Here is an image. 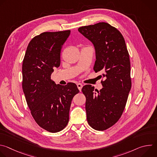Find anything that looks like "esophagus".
<instances>
[{"label":"esophagus","mask_w":157,"mask_h":157,"mask_svg":"<svg viewBox=\"0 0 157 157\" xmlns=\"http://www.w3.org/2000/svg\"><path fill=\"white\" fill-rule=\"evenodd\" d=\"M77 86H78V88L79 90L81 91V89H82V86H83V85H82L81 83H78V84H77Z\"/></svg>","instance_id":"obj_1"}]
</instances>
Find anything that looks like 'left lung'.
I'll use <instances>...</instances> for the list:
<instances>
[{"mask_svg": "<svg viewBox=\"0 0 157 157\" xmlns=\"http://www.w3.org/2000/svg\"><path fill=\"white\" fill-rule=\"evenodd\" d=\"M78 31L94 44V70L102 73L105 79L100 91L90 84L82 88L87 121L93 128L105 130L119 121L126 105L132 85L129 54L121 33L105 22L81 27Z\"/></svg>", "mask_w": 157, "mask_h": 157, "instance_id": "left-lung-1", "label": "left lung"}]
</instances>
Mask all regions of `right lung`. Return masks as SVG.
<instances>
[{
  "label": "right lung",
  "instance_id": "add662e5",
  "mask_svg": "<svg viewBox=\"0 0 157 157\" xmlns=\"http://www.w3.org/2000/svg\"><path fill=\"white\" fill-rule=\"evenodd\" d=\"M71 30L43 32L27 47L22 64V88L37 124L50 132L62 130L69 122L71 101L79 91L76 84H56L51 79L60 65L63 44Z\"/></svg>",
  "mask_w": 157,
  "mask_h": 157
}]
</instances>
